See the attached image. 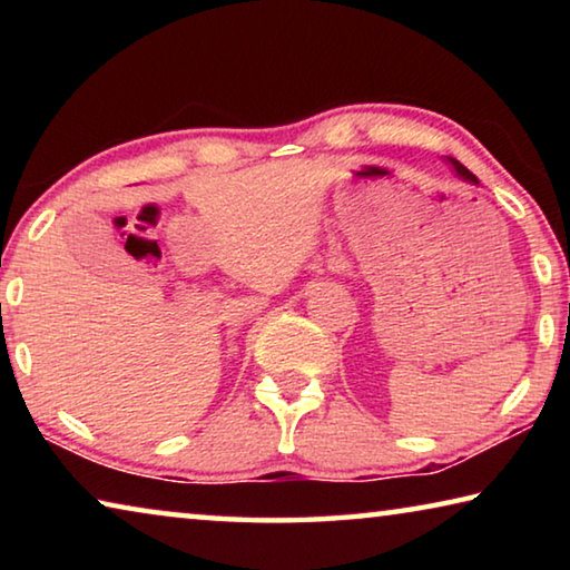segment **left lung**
<instances>
[{"mask_svg":"<svg viewBox=\"0 0 570 570\" xmlns=\"http://www.w3.org/2000/svg\"><path fill=\"white\" fill-rule=\"evenodd\" d=\"M448 163H450V166H452V170H455L458 173V176L462 178V180H468V183H472V186H480V180L475 178V176H472V173L465 168V166H462V163L460 160H455V158H448Z\"/></svg>","mask_w":570,"mask_h":570,"instance_id":"8db88e82","label":"left lung"}]
</instances>
